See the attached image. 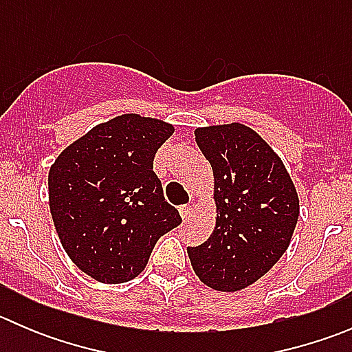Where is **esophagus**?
<instances>
[{"label":"esophagus","mask_w":352,"mask_h":352,"mask_svg":"<svg viewBox=\"0 0 352 352\" xmlns=\"http://www.w3.org/2000/svg\"><path fill=\"white\" fill-rule=\"evenodd\" d=\"M179 212L180 216H182V219H187L190 216V212H192V208H190L189 204H184L179 208Z\"/></svg>","instance_id":"34e87169"}]
</instances>
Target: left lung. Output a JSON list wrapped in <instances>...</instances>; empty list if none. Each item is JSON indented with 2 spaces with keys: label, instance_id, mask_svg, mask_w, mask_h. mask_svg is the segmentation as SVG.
Here are the masks:
<instances>
[{
  "label": "left lung",
  "instance_id": "8db88e82",
  "mask_svg": "<svg viewBox=\"0 0 352 352\" xmlns=\"http://www.w3.org/2000/svg\"><path fill=\"white\" fill-rule=\"evenodd\" d=\"M196 143L212 168V235L189 247L206 286L235 293L254 285L289 247L300 199L279 155L240 122L197 127Z\"/></svg>",
  "mask_w": 352,
  "mask_h": 352
}]
</instances>
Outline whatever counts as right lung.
I'll use <instances>...</instances> for the list:
<instances>
[{
  "label": "right lung",
  "mask_w": 352,
  "mask_h": 352,
  "mask_svg": "<svg viewBox=\"0 0 352 352\" xmlns=\"http://www.w3.org/2000/svg\"><path fill=\"white\" fill-rule=\"evenodd\" d=\"M175 127L122 113L69 144L49 170V208L63 248L95 281L119 285L144 271L155 243L180 225L153 172Z\"/></svg>",
  "instance_id": "add662e5"
}]
</instances>
